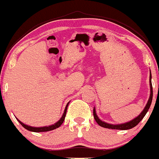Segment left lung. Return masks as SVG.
Here are the masks:
<instances>
[{"label":"left lung","mask_w":159,"mask_h":159,"mask_svg":"<svg viewBox=\"0 0 159 159\" xmlns=\"http://www.w3.org/2000/svg\"><path fill=\"white\" fill-rule=\"evenodd\" d=\"M150 88H151V94H150V98L148 99V102H147V105H146L145 108L143 109V111L139 114V116L136 117L135 119H132L131 121L127 122L126 123H122V124H109L107 123H105V122H102V120L99 119V117L97 116L96 112H95V109L94 107L93 109V115L94 118H95V121L100 126V127H105V128L108 129H116V130H129V129H131L133 127H134L135 126H137L139 124L142 119H143V117L146 116V114L148 111L149 108L151 107V102H152V98H153V88H152V83H151V72L150 74Z\"/></svg>","instance_id":"obj_1"}]
</instances>
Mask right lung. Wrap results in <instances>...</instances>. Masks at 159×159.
Masks as SVG:
<instances>
[{
  "label": "right lung",
  "instance_id": "right-lung-1",
  "mask_svg": "<svg viewBox=\"0 0 159 159\" xmlns=\"http://www.w3.org/2000/svg\"><path fill=\"white\" fill-rule=\"evenodd\" d=\"M68 103H69V102H68ZM68 103H67V106H66L64 114H63L62 117L60 118V120H59L58 122H57V123H55V124L51 125V126H48V127H30V126H28V125H26V124H24L22 122H20V120H18V119H17V120H18V122H19V123L22 125V127H25L26 130H30V131H32V132H44V131H49V130H54V129L58 128L59 127H60V125L64 123V119H65V116H66V112H67V106H68Z\"/></svg>",
  "mask_w": 159,
  "mask_h": 159
}]
</instances>
